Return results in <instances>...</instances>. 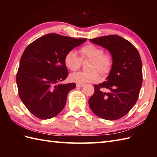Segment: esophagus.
Instances as JSON below:
<instances>
[{
	"mask_svg": "<svg viewBox=\"0 0 157 157\" xmlns=\"http://www.w3.org/2000/svg\"><path fill=\"white\" fill-rule=\"evenodd\" d=\"M84 86V84H76V86L78 88H82V87H83V86Z\"/></svg>",
	"mask_w": 157,
	"mask_h": 157,
	"instance_id": "esophagus-1",
	"label": "esophagus"
}]
</instances>
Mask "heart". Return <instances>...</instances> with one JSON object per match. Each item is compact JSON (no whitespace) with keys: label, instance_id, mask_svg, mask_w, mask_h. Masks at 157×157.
<instances>
[{"label":"heart","instance_id":"heart-1","mask_svg":"<svg viewBox=\"0 0 157 157\" xmlns=\"http://www.w3.org/2000/svg\"><path fill=\"white\" fill-rule=\"evenodd\" d=\"M80 57L73 50L66 53L64 63L70 71H75L80 68L82 61L90 59L89 63V71H79L70 75L71 81L84 84L86 83H96L100 80V72L103 75H108L111 71L113 65V57L111 53L104 52L98 46L88 44L79 49Z\"/></svg>","mask_w":157,"mask_h":157}]
</instances>
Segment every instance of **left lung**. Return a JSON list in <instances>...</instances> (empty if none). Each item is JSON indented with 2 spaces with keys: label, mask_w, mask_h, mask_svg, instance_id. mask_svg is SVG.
Segmentation results:
<instances>
[{
  "label": "left lung",
  "mask_w": 157,
  "mask_h": 157,
  "mask_svg": "<svg viewBox=\"0 0 157 157\" xmlns=\"http://www.w3.org/2000/svg\"><path fill=\"white\" fill-rule=\"evenodd\" d=\"M90 40L111 52L113 65L107 80L94 85L89 106L99 117L119 119L128 114L138 98L142 84L140 56L135 46L121 36L109 35Z\"/></svg>",
  "instance_id": "8db88e82"
}]
</instances>
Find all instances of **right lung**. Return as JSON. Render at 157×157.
Returning a JSON list of instances; mask_svg holds the SVG:
<instances>
[{
  "mask_svg": "<svg viewBox=\"0 0 157 157\" xmlns=\"http://www.w3.org/2000/svg\"><path fill=\"white\" fill-rule=\"evenodd\" d=\"M86 38L49 34L30 43L23 52L16 75L19 98L36 117H54L65 107L67 96L75 83L60 84L69 72L64 63L67 52Z\"/></svg>",
  "mask_w": 157,
  "mask_h": 157,
  "instance_id": "right-lung-1",
  "label": "right lung"
}]
</instances>
